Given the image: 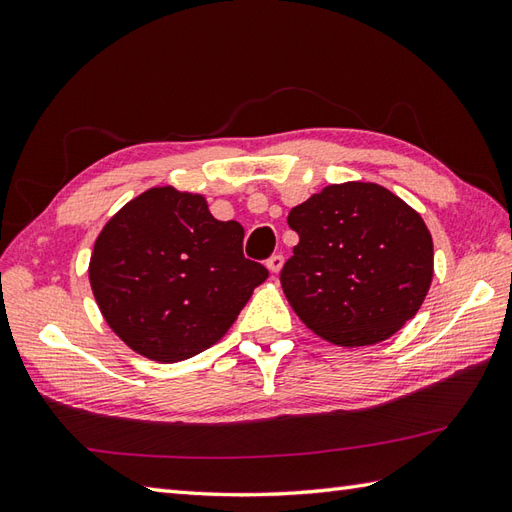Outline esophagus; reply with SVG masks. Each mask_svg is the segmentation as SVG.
<instances>
[{
	"label": "esophagus",
	"mask_w": 512,
	"mask_h": 512,
	"mask_svg": "<svg viewBox=\"0 0 512 512\" xmlns=\"http://www.w3.org/2000/svg\"><path fill=\"white\" fill-rule=\"evenodd\" d=\"M266 266H268L270 273L277 275L279 270H281V266H284V255H273V257H270L268 262H266Z\"/></svg>",
	"instance_id": "34e87169"
}]
</instances>
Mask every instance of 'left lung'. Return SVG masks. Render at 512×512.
Listing matches in <instances>:
<instances>
[{"label": "left lung", "instance_id": "8db88e82", "mask_svg": "<svg viewBox=\"0 0 512 512\" xmlns=\"http://www.w3.org/2000/svg\"><path fill=\"white\" fill-rule=\"evenodd\" d=\"M299 244L281 268L297 317L343 347L374 345L413 319L433 277L422 217L374 182L330 184L288 215Z\"/></svg>", "mask_w": 512, "mask_h": 512}]
</instances>
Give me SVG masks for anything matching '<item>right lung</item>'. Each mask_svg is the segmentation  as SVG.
Masks as SVG:
<instances>
[{
	"mask_svg": "<svg viewBox=\"0 0 512 512\" xmlns=\"http://www.w3.org/2000/svg\"><path fill=\"white\" fill-rule=\"evenodd\" d=\"M242 242V224L215 220L202 195L149 189L96 237L94 299L134 352L184 361L220 341L268 277Z\"/></svg>",
	"mask_w": 512,
	"mask_h": 512,
	"instance_id": "obj_1",
	"label": "right lung"
}]
</instances>
